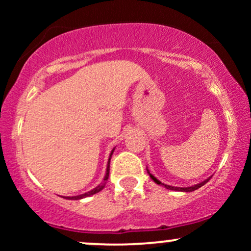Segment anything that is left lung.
<instances>
[{"label": "left lung", "instance_id": "left-lung-1", "mask_svg": "<svg viewBox=\"0 0 251 251\" xmlns=\"http://www.w3.org/2000/svg\"><path fill=\"white\" fill-rule=\"evenodd\" d=\"M148 174L150 175V177H151L152 179H153V181H155V183L158 184V185H163L164 188H166V189H169V190H175V191H183V192H191V191H195V190L200 189L201 186H203L204 184H206V183H208L210 178H211V177H209L208 179H205V180L201 181V183L196 184V185L188 186V188H178V186H171V185H166V184H164V183H162V181H159V180L157 179V178L154 177L153 175H151V174H150V171H149V170H148Z\"/></svg>", "mask_w": 251, "mask_h": 251}]
</instances>
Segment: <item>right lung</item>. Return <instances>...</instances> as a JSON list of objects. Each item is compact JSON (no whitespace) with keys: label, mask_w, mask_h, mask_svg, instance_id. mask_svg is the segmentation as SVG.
Masks as SVG:
<instances>
[{"label":"right lung","mask_w":251,"mask_h":251,"mask_svg":"<svg viewBox=\"0 0 251 251\" xmlns=\"http://www.w3.org/2000/svg\"><path fill=\"white\" fill-rule=\"evenodd\" d=\"M113 152H114V149L112 150L111 154H109L108 163H107V169H106V175H105V178H103L102 183H100L99 185L97 186V188H94L93 190H91V191L86 192V194H82V195H79V196H73V197H63V198H66V200H81V198L88 197V196H92V195H94V194H98V192H99V191H101V190H102L103 188H105L106 181H107V179H108V175H109V162H111V157H112V154H113Z\"/></svg>","instance_id":"1"}]
</instances>
